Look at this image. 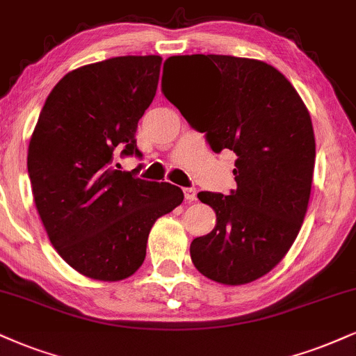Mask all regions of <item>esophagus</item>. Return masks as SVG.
<instances>
[{"instance_id":"obj_1","label":"esophagus","mask_w":356,"mask_h":356,"mask_svg":"<svg viewBox=\"0 0 356 356\" xmlns=\"http://www.w3.org/2000/svg\"><path fill=\"white\" fill-rule=\"evenodd\" d=\"M195 194H197V191L192 189V187H187V189H184V195H186L187 202H194Z\"/></svg>"}]
</instances>
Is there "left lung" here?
Returning a JSON list of instances; mask_svg holds the SVG:
<instances>
[{"mask_svg": "<svg viewBox=\"0 0 356 356\" xmlns=\"http://www.w3.org/2000/svg\"><path fill=\"white\" fill-rule=\"evenodd\" d=\"M165 63L186 67L192 88L181 94L162 81L164 96L213 152L237 156V189L197 195L217 222L192 241L191 259L217 284H250L284 259L305 219L315 165L310 113L290 81L259 59L192 54Z\"/></svg>", "mask_w": 356, "mask_h": 356, "instance_id": "1", "label": "left lung"}]
</instances>
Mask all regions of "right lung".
Wrapping results in <instances>:
<instances>
[{
    "instance_id": "add662e5",
    "label": "right lung",
    "mask_w": 356,
    "mask_h": 356,
    "mask_svg": "<svg viewBox=\"0 0 356 356\" xmlns=\"http://www.w3.org/2000/svg\"><path fill=\"white\" fill-rule=\"evenodd\" d=\"M161 56H119L67 72L49 92L28 147V174L53 247L81 275L119 282L137 272L154 222L182 204L169 182L119 170L140 157L137 122L159 84Z\"/></svg>"
}]
</instances>
